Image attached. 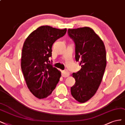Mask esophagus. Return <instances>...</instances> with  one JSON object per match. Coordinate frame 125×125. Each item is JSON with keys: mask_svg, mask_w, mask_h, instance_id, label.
<instances>
[{"mask_svg": "<svg viewBox=\"0 0 125 125\" xmlns=\"http://www.w3.org/2000/svg\"><path fill=\"white\" fill-rule=\"evenodd\" d=\"M70 73L67 71H63L62 72V76L63 77H67L68 76H69Z\"/></svg>", "mask_w": 125, "mask_h": 125, "instance_id": "34e87169", "label": "esophagus"}]
</instances>
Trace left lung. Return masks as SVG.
<instances>
[{
  "instance_id": "obj_1",
  "label": "left lung",
  "mask_w": 125,
  "mask_h": 125,
  "mask_svg": "<svg viewBox=\"0 0 125 125\" xmlns=\"http://www.w3.org/2000/svg\"><path fill=\"white\" fill-rule=\"evenodd\" d=\"M68 34L75 44V60L81 69L72 74L75 83L71 88L73 98L84 103L96 93L102 82L106 65L104 44L88 27L68 29Z\"/></svg>"
}]
</instances>
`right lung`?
I'll return each mask as SVG.
<instances>
[{
	"label": "right lung",
	"mask_w": 125,
	"mask_h": 125,
	"mask_svg": "<svg viewBox=\"0 0 125 125\" xmlns=\"http://www.w3.org/2000/svg\"><path fill=\"white\" fill-rule=\"evenodd\" d=\"M66 31L42 26L31 32L24 42L21 69L28 88L39 99L51 94L61 76V72L48 62L53 43Z\"/></svg>",
	"instance_id": "1"
}]
</instances>
